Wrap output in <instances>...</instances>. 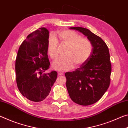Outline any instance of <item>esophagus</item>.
I'll return each mask as SVG.
<instances>
[{
    "label": "esophagus",
    "mask_w": 128,
    "mask_h": 128,
    "mask_svg": "<svg viewBox=\"0 0 128 128\" xmlns=\"http://www.w3.org/2000/svg\"><path fill=\"white\" fill-rule=\"evenodd\" d=\"M58 76H63L64 73H62V72H60V71H59V72H58Z\"/></svg>",
    "instance_id": "obj_1"
}]
</instances>
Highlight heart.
I'll return each mask as SVG.
<instances>
[{"mask_svg":"<svg viewBox=\"0 0 128 128\" xmlns=\"http://www.w3.org/2000/svg\"><path fill=\"white\" fill-rule=\"evenodd\" d=\"M61 42L68 46L65 55L53 63V68L56 70L66 71L74 66H80L88 61L92 51V43L88 39L82 38L81 36L70 30H62L58 32ZM58 42L54 35L50 36L47 49L50 57L56 59L58 56Z\"/></svg>","mask_w":128,"mask_h":128,"instance_id":"1","label":"heart"}]
</instances>
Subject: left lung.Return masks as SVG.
<instances>
[{"mask_svg":"<svg viewBox=\"0 0 128 128\" xmlns=\"http://www.w3.org/2000/svg\"><path fill=\"white\" fill-rule=\"evenodd\" d=\"M92 43V51L85 63L73 72L66 73V86L69 96L74 103L82 106L98 102L107 90L110 84L111 64L109 50L100 37L88 29L72 27Z\"/></svg>","mask_w":128,"mask_h":128,"instance_id":"8db88e82","label":"left lung"}]
</instances>
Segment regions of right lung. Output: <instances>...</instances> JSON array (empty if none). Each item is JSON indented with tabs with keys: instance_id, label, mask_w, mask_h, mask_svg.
<instances>
[{
	"instance_id": "add662e5",
	"label": "right lung",
	"mask_w": 128,
	"mask_h": 128,
	"mask_svg": "<svg viewBox=\"0 0 128 128\" xmlns=\"http://www.w3.org/2000/svg\"><path fill=\"white\" fill-rule=\"evenodd\" d=\"M48 38L46 28L33 32L21 44L16 59L17 87L24 96L35 102L45 99L57 78L56 71L44 73L50 65L47 55Z\"/></svg>"
}]
</instances>
